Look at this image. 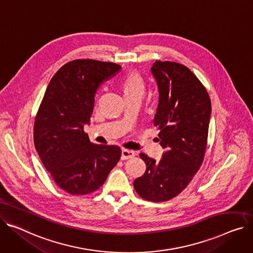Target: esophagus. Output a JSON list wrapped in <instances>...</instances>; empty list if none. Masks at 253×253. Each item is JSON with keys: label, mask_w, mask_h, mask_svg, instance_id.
<instances>
[{"label": "esophagus", "mask_w": 253, "mask_h": 253, "mask_svg": "<svg viewBox=\"0 0 253 253\" xmlns=\"http://www.w3.org/2000/svg\"><path fill=\"white\" fill-rule=\"evenodd\" d=\"M134 156H135V153H134L133 150L126 149V148L122 149V156H121L122 160H128L130 158H133Z\"/></svg>", "instance_id": "obj_1"}]
</instances>
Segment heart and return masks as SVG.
<instances>
[{
	"label": "heart",
	"mask_w": 253,
	"mask_h": 253,
	"mask_svg": "<svg viewBox=\"0 0 253 253\" xmlns=\"http://www.w3.org/2000/svg\"><path fill=\"white\" fill-rule=\"evenodd\" d=\"M122 89L125 96H142L144 93V83L138 74L130 73L122 81Z\"/></svg>",
	"instance_id": "obj_1"
}]
</instances>
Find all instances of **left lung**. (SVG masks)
I'll use <instances>...</instances> for the list:
<instances>
[{
    "mask_svg": "<svg viewBox=\"0 0 253 253\" xmlns=\"http://www.w3.org/2000/svg\"><path fill=\"white\" fill-rule=\"evenodd\" d=\"M150 70L160 93L154 125L165 153L160 162L140 154L146 171L133 185L142 198L161 203L186 188L203 164L211 104L206 87L186 66L156 61Z\"/></svg>",
    "mask_w": 253,
    "mask_h": 253,
    "instance_id": "obj_1",
    "label": "left lung"
}]
</instances>
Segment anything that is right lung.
Segmentation results:
<instances>
[{
    "label": "right lung",
    "mask_w": 253,
    "mask_h": 253,
    "mask_svg": "<svg viewBox=\"0 0 253 253\" xmlns=\"http://www.w3.org/2000/svg\"><path fill=\"white\" fill-rule=\"evenodd\" d=\"M120 70V65L111 62L74 60L62 66L46 87L33 140L49 175L70 194L97 190L121 158L119 146L93 144L84 132L98 86Z\"/></svg>",
    "instance_id": "1"
}]
</instances>
